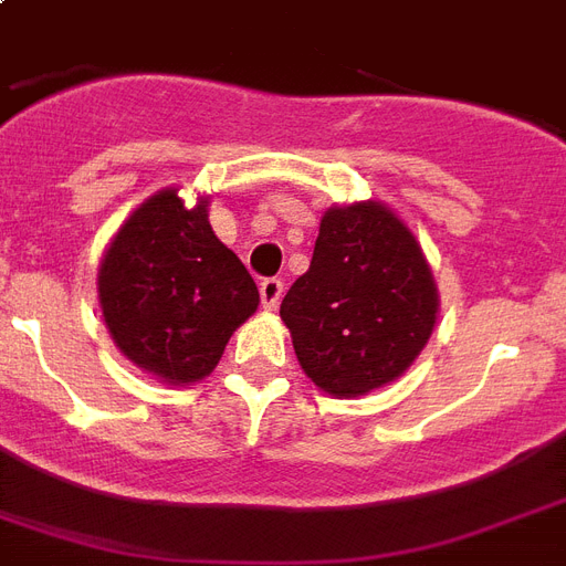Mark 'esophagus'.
I'll use <instances>...</instances> for the list:
<instances>
[{"label":"esophagus","mask_w":566,"mask_h":566,"mask_svg":"<svg viewBox=\"0 0 566 566\" xmlns=\"http://www.w3.org/2000/svg\"><path fill=\"white\" fill-rule=\"evenodd\" d=\"M258 291H261V305H264L266 311H273L279 308V300H282L284 293V282L282 279H264Z\"/></svg>","instance_id":"34e87169"}]
</instances>
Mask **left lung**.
<instances>
[{"label": "left lung", "mask_w": 566, "mask_h": 566, "mask_svg": "<svg viewBox=\"0 0 566 566\" xmlns=\"http://www.w3.org/2000/svg\"><path fill=\"white\" fill-rule=\"evenodd\" d=\"M279 314L319 390L364 396L402 376L429 344L438 287L411 229L367 199L323 213L308 273Z\"/></svg>", "instance_id": "1"}]
</instances>
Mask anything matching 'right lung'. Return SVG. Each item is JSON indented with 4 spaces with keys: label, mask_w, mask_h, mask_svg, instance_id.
I'll return each instance as SVG.
<instances>
[{
    "label": "right lung",
    "mask_w": 566,
    "mask_h": 566,
    "mask_svg": "<svg viewBox=\"0 0 566 566\" xmlns=\"http://www.w3.org/2000/svg\"><path fill=\"white\" fill-rule=\"evenodd\" d=\"M96 284L119 353L167 385L208 376L261 302L247 266L213 234L208 196L188 208L176 188L119 226Z\"/></svg>",
    "instance_id": "1"
}]
</instances>
